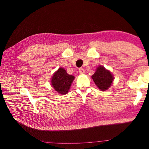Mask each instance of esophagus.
I'll return each mask as SVG.
<instances>
[{
    "mask_svg": "<svg viewBox=\"0 0 149 149\" xmlns=\"http://www.w3.org/2000/svg\"><path fill=\"white\" fill-rule=\"evenodd\" d=\"M79 73L80 74H84L85 73V70L83 68H79Z\"/></svg>",
    "mask_w": 149,
    "mask_h": 149,
    "instance_id": "obj_1",
    "label": "esophagus"
}]
</instances>
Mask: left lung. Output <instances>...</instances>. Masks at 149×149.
Segmentation results:
<instances>
[{
    "instance_id": "1",
    "label": "left lung",
    "mask_w": 149,
    "mask_h": 149,
    "mask_svg": "<svg viewBox=\"0 0 149 149\" xmlns=\"http://www.w3.org/2000/svg\"><path fill=\"white\" fill-rule=\"evenodd\" d=\"M94 83L102 91H104L111 86L114 80L113 75L102 66H99L91 76Z\"/></svg>"
}]
</instances>
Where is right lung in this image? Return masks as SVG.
I'll use <instances>...</instances> for the list:
<instances>
[{
    "instance_id": "obj_1",
    "label": "right lung",
    "mask_w": 149,
    "mask_h": 149,
    "mask_svg": "<svg viewBox=\"0 0 149 149\" xmlns=\"http://www.w3.org/2000/svg\"><path fill=\"white\" fill-rule=\"evenodd\" d=\"M74 79V76L68 74L64 68H60L53 74L51 83L53 88L58 93L66 94L68 93Z\"/></svg>"
}]
</instances>
